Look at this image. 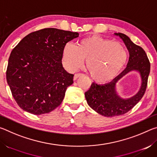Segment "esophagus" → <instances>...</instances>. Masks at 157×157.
Returning <instances> with one entry per match:
<instances>
[{
  "label": "esophagus",
  "instance_id": "34e87169",
  "mask_svg": "<svg viewBox=\"0 0 157 157\" xmlns=\"http://www.w3.org/2000/svg\"><path fill=\"white\" fill-rule=\"evenodd\" d=\"M82 75H83V74H82V73L75 74V75H74V77H73V80H76V79L79 78V77L82 76Z\"/></svg>",
  "mask_w": 157,
  "mask_h": 157
}]
</instances>
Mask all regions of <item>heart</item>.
I'll list each match as a JSON object with an SVG mask.
<instances>
[{
  "label": "heart",
  "mask_w": 157,
  "mask_h": 157,
  "mask_svg": "<svg viewBox=\"0 0 157 157\" xmlns=\"http://www.w3.org/2000/svg\"><path fill=\"white\" fill-rule=\"evenodd\" d=\"M92 78L105 83L115 79L128 59L123 44L100 36H91L79 41L77 46L66 44L63 49V65L71 72L82 67L84 59Z\"/></svg>",
  "instance_id": "heart-1"
}]
</instances>
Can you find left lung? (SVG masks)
Wrapping results in <instances>:
<instances>
[{
    "mask_svg": "<svg viewBox=\"0 0 157 157\" xmlns=\"http://www.w3.org/2000/svg\"><path fill=\"white\" fill-rule=\"evenodd\" d=\"M123 41L129 52L127 67L109 83L98 84L93 82L85 92V98L89 107L100 115L106 117L121 116L127 113L139 102L144 95L150 71V63L141 47L133 43L128 36L122 33H114ZM137 71L140 74L142 83L136 94L129 98H121L117 93L116 84L127 74Z\"/></svg>",
    "mask_w": 157,
    "mask_h": 157,
    "instance_id": "left-lung-1",
    "label": "left lung"
}]
</instances>
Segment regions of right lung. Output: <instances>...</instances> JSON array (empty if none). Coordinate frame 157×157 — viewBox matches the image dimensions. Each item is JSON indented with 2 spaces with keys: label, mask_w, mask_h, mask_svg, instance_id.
Returning <instances> with one entry per match:
<instances>
[{
  "label": "right lung",
  "mask_w": 157,
  "mask_h": 157,
  "mask_svg": "<svg viewBox=\"0 0 157 157\" xmlns=\"http://www.w3.org/2000/svg\"><path fill=\"white\" fill-rule=\"evenodd\" d=\"M78 36V33L45 28L28 34L12 50L6 79L22 109L41 115L60 105L74 76L63 67V49Z\"/></svg>",
  "instance_id": "add662e5"
}]
</instances>
